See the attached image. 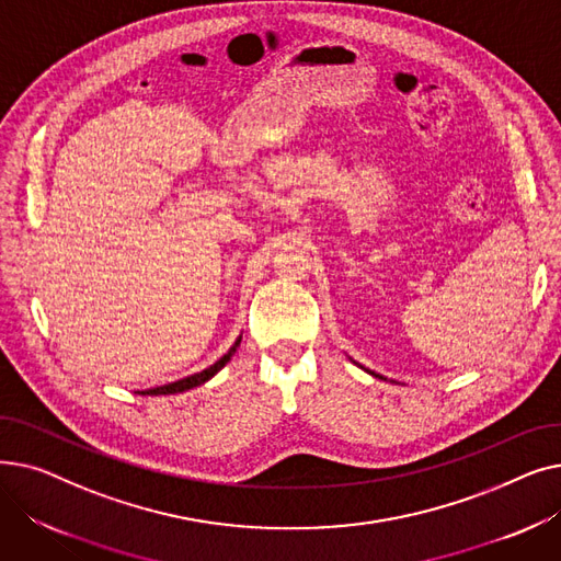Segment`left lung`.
I'll use <instances>...</instances> for the list:
<instances>
[{
    "mask_svg": "<svg viewBox=\"0 0 561 561\" xmlns=\"http://www.w3.org/2000/svg\"><path fill=\"white\" fill-rule=\"evenodd\" d=\"M355 364H357V362H355ZM362 368H364V366H362ZM364 370H366V373H370V375H373V377H379V379H387V377H385V375H377V373H373V370H368V368H364Z\"/></svg>",
    "mask_w": 561,
    "mask_h": 561,
    "instance_id": "left-lung-1",
    "label": "left lung"
}]
</instances>
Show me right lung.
Listing matches in <instances>:
<instances>
[{"label":"right lung","instance_id":"obj_1","mask_svg":"<svg viewBox=\"0 0 561 561\" xmlns=\"http://www.w3.org/2000/svg\"><path fill=\"white\" fill-rule=\"evenodd\" d=\"M241 339H243V336L236 339V341H233V345L225 352V355H222L214 366L204 368V370H199V373H195V375H188V377H184V379L170 381V385H163V387H157V389L140 391V396H172V393H184V391H188V389H195V387L204 385V381H209L218 370H222V368L227 366V362L236 355V347L241 345Z\"/></svg>","mask_w":561,"mask_h":561}]
</instances>
